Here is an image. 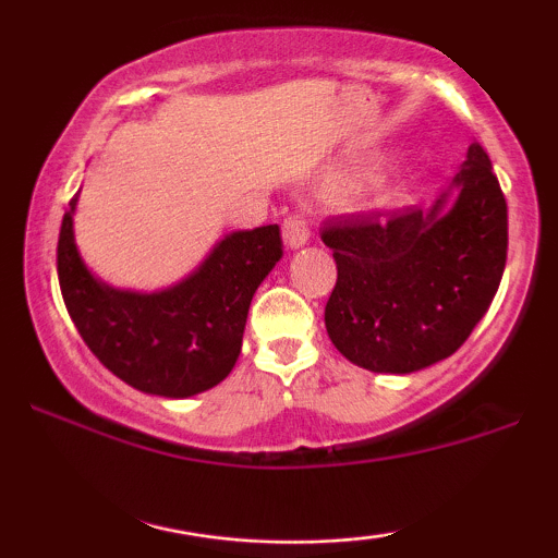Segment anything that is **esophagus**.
<instances>
[{
  "instance_id": "esophagus-1",
  "label": "esophagus",
  "mask_w": 558,
  "mask_h": 558,
  "mask_svg": "<svg viewBox=\"0 0 558 558\" xmlns=\"http://www.w3.org/2000/svg\"><path fill=\"white\" fill-rule=\"evenodd\" d=\"M283 241L288 248H299L310 241V220L304 213H291L283 220Z\"/></svg>"
}]
</instances>
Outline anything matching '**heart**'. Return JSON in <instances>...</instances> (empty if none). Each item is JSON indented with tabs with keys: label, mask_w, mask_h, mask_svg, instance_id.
<instances>
[{
	"label": "heart",
	"mask_w": 558,
	"mask_h": 558,
	"mask_svg": "<svg viewBox=\"0 0 558 558\" xmlns=\"http://www.w3.org/2000/svg\"><path fill=\"white\" fill-rule=\"evenodd\" d=\"M390 196H396V194H393V191H388V194H386V198H390Z\"/></svg>",
	"instance_id": "b5f03b06"
}]
</instances>
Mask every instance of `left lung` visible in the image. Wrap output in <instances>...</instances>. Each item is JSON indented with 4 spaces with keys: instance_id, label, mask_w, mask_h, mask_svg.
Masks as SVG:
<instances>
[{
    "instance_id": "1",
    "label": "left lung",
    "mask_w": 558,
    "mask_h": 558,
    "mask_svg": "<svg viewBox=\"0 0 558 558\" xmlns=\"http://www.w3.org/2000/svg\"><path fill=\"white\" fill-rule=\"evenodd\" d=\"M446 194L430 209L341 215L323 228L338 280L325 328L349 362L407 375L446 360L488 312L506 267V198L483 146L466 149Z\"/></svg>"
}]
</instances>
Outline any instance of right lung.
Listing matches in <instances>:
<instances>
[{"label": "right lung", "mask_w": 558, "mask_h": 558, "mask_svg": "<svg viewBox=\"0 0 558 558\" xmlns=\"http://www.w3.org/2000/svg\"><path fill=\"white\" fill-rule=\"evenodd\" d=\"M70 198L57 241L68 315L92 354L128 386L185 399L215 388L241 354L248 304L283 257L278 226L230 233L183 283L159 293L114 291L86 270L73 241Z\"/></svg>", "instance_id": "1"}]
</instances>
